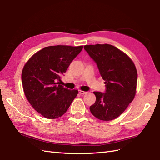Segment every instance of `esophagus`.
Instances as JSON below:
<instances>
[{
    "mask_svg": "<svg viewBox=\"0 0 160 160\" xmlns=\"http://www.w3.org/2000/svg\"><path fill=\"white\" fill-rule=\"evenodd\" d=\"M79 93H81V94H82V95L85 94V93H87V92H85V91H83V90H79Z\"/></svg>",
    "mask_w": 160,
    "mask_h": 160,
    "instance_id": "34e87169",
    "label": "esophagus"
}]
</instances>
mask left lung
Instances as JSON below:
<instances>
[{
	"label": "left lung",
	"instance_id": "8db88e82",
	"mask_svg": "<svg viewBox=\"0 0 160 160\" xmlns=\"http://www.w3.org/2000/svg\"><path fill=\"white\" fill-rule=\"evenodd\" d=\"M105 81L104 93L93 92L96 102L89 107L92 114L100 120L111 121L122 115L134 98L137 71L125 53L108 44L85 45Z\"/></svg>",
	"mask_w": 160,
	"mask_h": 160
}]
</instances>
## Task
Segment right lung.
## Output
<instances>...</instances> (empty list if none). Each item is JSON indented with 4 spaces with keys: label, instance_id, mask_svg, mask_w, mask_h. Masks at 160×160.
Instances as JSON below:
<instances>
[{
    "label": "right lung",
    "instance_id": "add662e5",
    "mask_svg": "<svg viewBox=\"0 0 160 160\" xmlns=\"http://www.w3.org/2000/svg\"><path fill=\"white\" fill-rule=\"evenodd\" d=\"M83 46H49L38 51L22 70V86L27 100L38 112L48 119L63 115L78 93L60 85L61 77Z\"/></svg>",
    "mask_w": 160,
    "mask_h": 160
}]
</instances>
